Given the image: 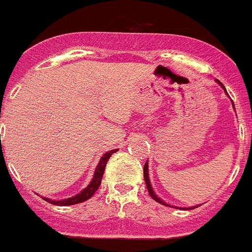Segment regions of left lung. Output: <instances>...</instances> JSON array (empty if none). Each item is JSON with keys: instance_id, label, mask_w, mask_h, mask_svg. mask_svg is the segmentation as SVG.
I'll return each mask as SVG.
<instances>
[{"instance_id": "1", "label": "left lung", "mask_w": 252, "mask_h": 252, "mask_svg": "<svg viewBox=\"0 0 252 252\" xmlns=\"http://www.w3.org/2000/svg\"><path fill=\"white\" fill-rule=\"evenodd\" d=\"M218 83L220 84V85H221L222 88H224V85H222V84L220 83V81H218ZM224 89H225V88H224ZM225 92H226V91H225ZM144 179H145V183H146L147 191H149V194H150V197L153 198V199H154V200H157V202H159V203L165 204L164 202H163V200H160L158 197H157V195H155L154 190H153V188H151L150 180H149V171H147V163H145V167H144ZM165 206H167V204H165Z\"/></svg>"}]
</instances>
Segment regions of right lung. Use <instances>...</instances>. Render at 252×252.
Segmentation results:
<instances>
[{"label": "right lung", "instance_id": "obj_1", "mask_svg": "<svg viewBox=\"0 0 252 252\" xmlns=\"http://www.w3.org/2000/svg\"><path fill=\"white\" fill-rule=\"evenodd\" d=\"M115 151L116 150H111V151H108V153H106V154H103V157H102L99 163H98L97 168H95V173H94V177L93 180H92V183L89 184V186L85 188L81 193L75 195V197L68 198V199H64V200H50L48 199V198H44V199L48 200L49 203L57 204V206H71V204H77V203H81V202H85V200H88L89 198L93 197L94 193L97 191L99 185H101L102 177H103V172H105V167L106 164H107L108 159H110V157H111Z\"/></svg>", "mask_w": 252, "mask_h": 252}]
</instances>
